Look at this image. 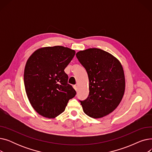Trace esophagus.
<instances>
[{
  "label": "esophagus",
  "instance_id": "esophagus-1",
  "mask_svg": "<svg viewBox=\"0 0 152 152\" xmlns=\"http://www.w3.org/2000/svg\"><path fill=\"white\" fill-rule=\"evenodd\" d=\"M73 87H74V89H75L76 91H77V86L74 85V86H73Z\"/></svg>",
  "mask_w": 152,
  "mask_h": 152
}]
</instances>
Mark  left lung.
<instances>
[{"label": "left lung", "instance_id": "left-lung-1", "mask_svg": "<svg viewBox=\"0 0 152 152\" xmlns=\"http://www.w3.org/2000/svg\"><path fill=\"white\" fill-rule=\"evenodd\" d=\"M76 55L89 81V96L80 101L84 112L93 118L109 115L119 105L124 94L125 77L120 61L97 48L81 50Z\"/></svg>", "mask_w": 152, "mask_h": 152}]
</instances>
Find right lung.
<instances>
[{
    "label": "right lung",
    "instance_id": "right-lung-1",
    "mask_svg": "<svg viewBox=\"0 0 152 152\" xmlns=\"http://www.w3.org/2000/svg\"><path fill=\"white\" fill-rule=\"evenodd\" d=\"M75 51L63 46L42 47L26 61L24 83L31 106L41 116L54 118L65 110L76 92L64 71Z\"/></svg>",
    "mask_w": 152,
    "mask_h": 152
}]
</instances>
